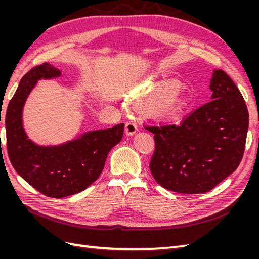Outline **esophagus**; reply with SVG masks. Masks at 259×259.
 <instances>
[{
  "mask_svg": "<svg viewBox=\"0 0 259 259\" xmlns=\"http://www.w3.org/2000/svg\"><path fill=\"white\" fill-rule=\"evenodd\" d=\"M137 125L134 124V123H126V125H125V133H126V135L128 136H133L134 134H136L137 132Z\"/></svg>",
  "mask_w": 259,
  "mask_h": 259,
  "instance_id": "1",
  "label": "esophagus"
}]
</instances>
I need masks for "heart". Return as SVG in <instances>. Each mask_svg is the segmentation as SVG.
<instances>
[{
  "mask_svg": "<svg viewBox=\"0 0 259 259\" xmlns=\"http://www.w3.org/2000/svg\"><path fill=\"white\" fill-rule=\"evenodd\" d=\"M179 89L180 84L173 80L148 82L133 93L131 101L136 106L148 104L153 114L170 119L182 112L184 107Z\"/></svg>",
  "mask_w": 259,
  "mask_h": 259,
  "instance_id": "b5f03b06",
  "label": "heart"
}]
</instances>
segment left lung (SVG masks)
Segmentation results:
<instances>
[{
	"mask_svg": "<svg viewBox=\"0 0 259 259\" xmlns=\"http://www.w3.org/2000/svg\"><path fill=\"white\" fill-rule=\"evenodd\" d=\"M209 89V103L180 123L146 126L155 143L151 174L165 189L207 192L232 174L242 160L248 130L244 98L223 70H214Z\"/></svg>",
	"mask_w": 259,
	"mask_h": 259,
	"instance_id": "obj_1",
	"label": "left lung"
}]
</instances>
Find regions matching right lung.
Returning a JSON list of instances; mask_svg holds the SVG:
<instances>
[{
    "instance_id": "right-lung-1",
    "label": "right lung",
    "mask_w": 259,
    "mask_h": 259,
    "mask_svg": "<svg viewBox=\"0 0 259 259\" xmlns=\"http://www.w3.org/2000/svg\"><path fill=\"white\" fill-rule=\"evenodd\" d=\"M60 75V70L48 62L31 69L21 79L5 116L7 152L15 170L34 189L56 199L79 193L95 182L124 132L121 123L112 128L85 132L59 145H38L30 139L22 121L30 93L40 80Z\"/></svg>"
}]
</instances>
